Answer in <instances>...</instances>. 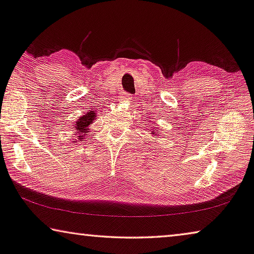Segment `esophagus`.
<instances>
[{"label": "esophagus", "instance_id": "obj_1", "mask_svg": "<svg viewBox=\"0 0 254 254\" xmlns=\"http://www.w3.org/2000/svg\"><path fill=\"white\" fill-rule=\"evenodd\" d=\"M132 99H133V98H132L131 94L123 92V93H121L119 100L122 101V103H130V101H132Z\"/></svg>", "mask_w": 254, "mask_h": 254}]
</instances>
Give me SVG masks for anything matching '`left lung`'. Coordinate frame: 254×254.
Returning <instances> with one entry per match:
<instances>
[{
    "mask_svg": "<svg viewBox=\"0 0 254 254\" xmlns=\"http://www.w3.org/2000/svg\"><path fill=\"white\" fill-rule=\"evenodd\" d=\"M154 130H155V132H154L153 131V134H157V133H158V132H157V128H154Z\"/></svg>",
    "mask_w": 254,
    "mask_h": 254,
    "instance_id": "8db88e82",
    "label": "left lung"
}]
</instances>
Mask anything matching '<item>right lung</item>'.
Listing matches in <instances>:
<instances>
[{
    "label": "right lung",
    "mask_w": 254,
    "mask_h": 254,
    "mask_svg": "<svg viewBox=\"0 0 254 254\" xmlns=\"http://www.w3.org/2000/svg\"><path fill=\"white\" fill-rule=\"evenodd\" d=\"M97 117V113L93 111H89L86 113L85 115H82L81 117H78V120L76 121V124H75V127L74 130H76L75 133L78 134V140H82L83 141V137H85V135H88V132H89V126L91 123L93 122L94 119Z\"/></svg>",
    "instance_id": "obj_1"
}]
</instances>
